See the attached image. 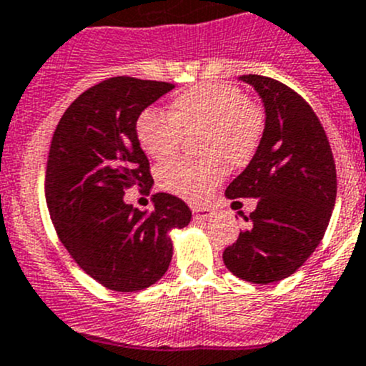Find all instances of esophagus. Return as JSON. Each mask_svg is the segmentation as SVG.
I'll list each match as a JSON object with an SVG mask.
<instances>
[{
    "mask_svg": "<svg viewBox=\"0 0 366 366\" xmlns=\"http://www.w3.org/2000/svg\"><path fill=\"white\" fill-rule=\"evenodd\" d=\"M194 212V219L197 220H204V219H209V217L213 215V209L212 208H194L192 209Z\"/></svg>",
    "mask_w": 366,
    "mask_h": 366,
    "instance_id": "34e87169",
    "label": "esophagus"
}]
</instances>
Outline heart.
<instances>
[{
	"label": "heart",
	"instance_id": "1",
	"mask_svg": "<svg viewBox=\"0 0 366 366\" xmlns=\"http://www.w3.org/2000/svg\"><path fill=\"white\" fill-rule=\"evenodd\" d=\"M265 132V112L238 86L202 83L171 101L169 114L146 108L135 121L140 147L154 160H169L182 149L184 137H197L201 160H178L158 171L165 192L199 202L226 176L227 167L251 162Z\"/></svg>",
	"mask_w": 366,
	"mask_h": 366
}]
</instances>
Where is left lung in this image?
I'll list each match as a JSON object with an SVG mask.
<instances>
[{"label": "left lung", "mask_w": 366, "mask_h": 366, "mask_svg": "<svg viewBox=\"0 0 366 366\" xmlns=\"http://www.w3.org/2000/svg\"><path fill=\"white\" fill-rule=\"evenodd\" d=\"M240 79L265 104V132L226 195L256 197L258 206L222 258L240 280L269 285L292 276L324 238L336 201V167L327 135L305 97L267 76Z\"/></svg>", "instance_id": "1"}]
</instances>
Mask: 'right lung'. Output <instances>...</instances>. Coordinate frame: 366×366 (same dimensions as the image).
I'll use <instances>...</instances> for the list:
<instances>
[{
  "label": "right lung",
  "mask_w": 366,
  "mask_h": 366,
  "mask_svg": "<svg viewBox=\"0 0 366 366\" xmlns=\"http://www.w3.org/2000/svg\"><path fill=\"white\" fill-rule=\"evenodd\" d=\"M172 83L115 76L79 94L53 133L46 164V202L56 234L79 269L115 292H137L169 269V231L187 226L192 212L171 194H154V209L124 202L137 187L149 194V160L135 135L144 108Z\"/></svg>",
  "instance_id": "right-lung-1"
}]
</instances>
